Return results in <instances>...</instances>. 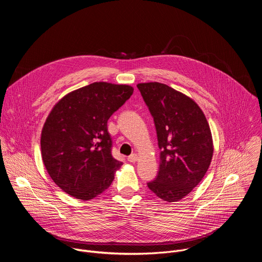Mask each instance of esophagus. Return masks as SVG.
Wrapping results in <instances>:
<instances>
[{
  "instance_id": "1",
  "label": "esophagus",
  "mask_w": 262,
  "mask_h": 262,
  "mask_svg": "<svg viewBox=\"0 0 262 262\" xmlns=\"http://www.w3.org/2000/svg\"><path fill=\"white\" fill-rule=\"evenodd\" d=\"M127 161L130 162V163H135V162L138 161V156L137 155H132L127 158Z\"/></svg>"
}]
</instances>
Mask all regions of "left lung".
I'll list each match as a JSON object with an SVG mask.
<instances>
[{"instance_id":"8db88e82","label":"left lung","mask_w":262,"mask_h":262,"mask_svg":"<svg viewBox=\"0 0 262 262\" xmlns=\"http://www.w3.org/2000/svg\"><path fill=\"white\" fill-rule=\"evenodd\" d=\"M137 87L154 117L162 150L159 174L147 185L164 201H179L198 185L211 163L209 124L188 95L158 82Z\"/></svg>"}]
</instances>
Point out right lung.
<instances>
[{
    "label": "right lung",
    "mask_w": 262,
    "mask_h": 262,
    "mask_svg": "<svg viewBox=\"0 0 262 262\" xmlns=\"http://www.w3.org/2000/svg\"><path fill=\"white\" fill-rule=\"evenodd\" d=\"M133 92L129 85L95 82L67 93L53 106L41 130V157L66 194L88 201L114 180L122 163L111 155L107 120Z\"/></svg>",
    "instance_id": "add662e5"
}]
</instances>
